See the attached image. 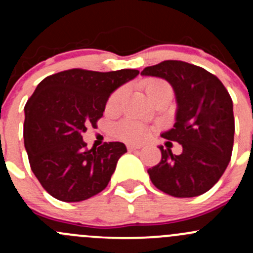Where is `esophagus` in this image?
I'll list each match as a JSON object with an SVG mask.
<instances>
[{
	"mask_svg": "<svg viewBox=\"0 0 253 253\" xmlns=\"http://www.w3.org/2000/svg\"><path fill=\"white\" fill-rule=\"evenodd\" d=\"M143 145L141 144H127V149L129 150V152H133V150H138L141 149Z\"/></svg>",
	"mask_w": 253,
	"mask_h": 253,
	"instance_id": "34e87169",
	"label": "esophagus"
}]
</instances>
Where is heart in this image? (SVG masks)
<instances>
[{
	"label": "heart",
	"instance_id": "b5f03b06",
	"mask_svg": "<svg viewBox=\"0 0 253 253\" xmlns=\"http://www.w3.org/2000/svg\"><path fill=\"white\" fill-rule=\"evenodd\" d=\"M164 88H170V86L168 85L164 81H160V79H148L144 84V89L148 98H150L155 91L162 90V89ZM124 96H125L124 88H119L117 90H115L108 100V109L119 108V105L121 104ZM115 131H116L117 137L129 142L143 141V139L147 138L148 133H149V131H148V128L144 126V125L139 124V122H136V121H132V120H125V121L117 124Z\"/></svg>",
	"mask_w": 253,
	"mask_h": 253
}]
</instances>
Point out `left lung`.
Masks as SVG:
<instances>
[{
  "mask_svg": "<svg viewBox=\"0 0 253 253\" xmlns=\"http://www.w3.org/2000/svg\"><path fill=\"white\" fill-rule=\"evenodd\" d=\"M141 75L171 84L176 122L162 137L182 145L178 155L160 145L162 160L148 170L153 185L172 197L203 195L218 182L231 159L235 120L228 90L205 68L183 61H163Z\"/></svg>",
  "mask_w": 253,
  "mask_h": 253,
  "instance_id": "8db88e82",
  "label": "left lung"
}]
</instances>
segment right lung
I'll use <instances>...</instances> for the list:
<instances>
[{
    "label": "right lung",
    "mask_w": 253,
    "mask_h": 253,
    "mask_svg": "<svg viewBox=\"0 0 253 253\" xmlns=\"http://www.w3.org/2000/svg\"><path fill=\"white\" fill-rule=\"evenodd\" d=\"M138 73L73 68L38 84L24 106L23 137L32 171L56 200L81 202L108 186L126 145L109 142L88 149L82 133L103 116L112 91Z\"/></svg>",
    "instance_id": "obj_1"
}]
</instances>
